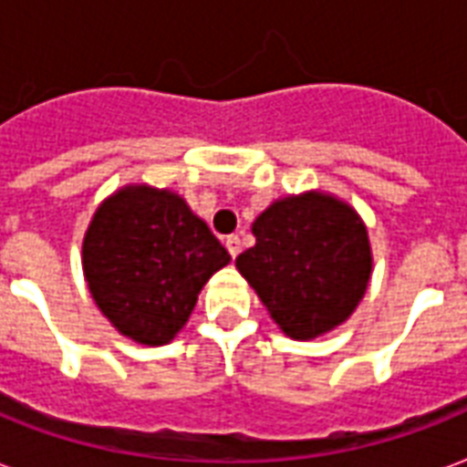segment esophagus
Here are the masks:
<instances>
[{"label":"esophagus","instance_id":"esophagus-1","mask_svg":"<svg viewBox=\"0 0 467 467\" xmlns=\"http://www.w3.org/2000/svg\"><path fill=\"white\" fill-rule=\"evenodd\" d=\"M225 247H227V252H230V257H237V254H240V249H242V242H240V237H237V234H230V237H227L225 240Z\"/></svg>","mask_w":467,"mask_h":467}]
</instances>
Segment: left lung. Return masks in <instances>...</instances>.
<instances>
[{
  "instance_id": "1",
  "label": "left lung",
  "mask_w": 467,
  "mask_h": 467,
  "mask_svg": "<svg viewBox=\"0 0 467 467\" xmlns=\"http://www.w3.org/2000/svg\"><path fill=\"white\" fill-rule=\"evenodd\" d=\"M254 247L234 266L294 340L343 326L372 276L368 227L350 202L323 191L286 195L252 223Z\"/></svg>"
}]
</instances>
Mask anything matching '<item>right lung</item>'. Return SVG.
I'll list each match as a JSON object with an SVG mask.
<instances>
[{
  "label": "right lung",
  "mask_w": 467,
  "mask_h": 467,
  "mask_svg": "<svg viewBox=\"0 0 467 467\" xmlns=\"http://www.w3.org/2000/svg\"><path fill=\"white\" fill-rule=\"evenodd\" d=\"M230 265L205 220L169 188L130 183L99 202L83 237V274L117 333L166 345L213 274Z\"/></svg>",
  "instance_id": "right-lung-1"
}]
</instances>
